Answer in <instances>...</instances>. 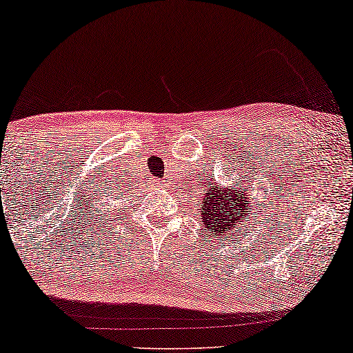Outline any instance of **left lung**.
<instances>
[{
    "mask_svg": "<svg viewBox=\"0 0 353 353\" xmlns=\"http://www.w3.org/2000/svg\"><path fill=\"white\" fill-rule=\"evenodd\" d=\"M210 193H205L203 199V222L205 227L203 230H208V236H223V240L228 236V233L235 230V225H240L246 221V216L253 209H246L250 205L248 199L240 193L235 194L233 191H222L219 186L209 188Z\"/></svg>",
    "mask_w": 353,
    "mask_h": 353,
    "instance_id": "left-lung-1",
    "label": "left lung"
}]
</instances>
